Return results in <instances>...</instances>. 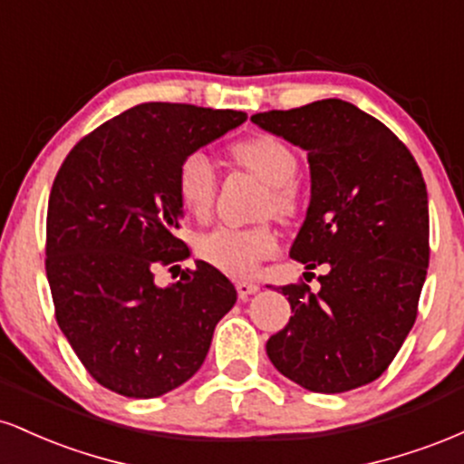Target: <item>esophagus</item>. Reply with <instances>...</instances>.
<instances>
[{
    "mask_svg": "<svg viewBox=\"0 0 464 464\" xmlns=\"http://www.w3.org/2000/svg\"><path fill=\"white\" fill-rule=\"evenodd\" d=\"M236 287H237L239 299H248V296H253L255 292H259V285L257 284H250V281H237Z\"/></svg>",
    "mask_w": 464,
    "mask_h": 464,
    "instance_id": "esophagus-1",
    "label": "esophagus"
}]
</instances>
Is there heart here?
<instances>
[{
  "instance_id": "b5f03b06",
  "label": "heart",
  "mask_w": 464,
  "mask_h": 464,
  "mask_svg": "<svg viewBox=\"0 0 464 464\" xmlns=\"http://www.w3.org/2000/svg\"><path fill=\"white\" fill-rule=\"evenodd\" d=\"M236 161L268 183L264 196V214L279 220H292L301 211L303 194L296 183L299 157L287 143L276 137L259 135L233 148ZM177 189L185 211L198 220L211 214L218 194V172L205 150H191L180 159L177 169ZM276 233L270 225L257 227H218L198 237L196 250L207 264L231 276H250L259 262L276 253Z\"/></svg>"
}]
</instances>
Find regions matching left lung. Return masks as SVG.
Returning <instances> with one entry per match:
<instances>
[{"mask_svg":"<svg viewBox=\"0 0 464 464\" xmlns=\"http://www.w3.org/2000/svg\"><path fill=\"white\" fill-rule=\"evenodd\" d=\"M250 120L307 152L312 198L290 257L327 264L321 290L290 284V323L266 343L275 369L312 392H344L388 369L417 321L430 264L428 189L403 141L329 98Z\"/></svg>","mask_w":464,"mask_h":464,"instance_id":"left-lung-1","label":"left lung"}]
</instances>
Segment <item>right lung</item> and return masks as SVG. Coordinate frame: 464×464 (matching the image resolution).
Segmentation results:
<instances>
[{
	"label": "right lung",
	"mask_w": 464,
	"mask_h": 464,
	"mask_svg": "<svg viewBox=\"0 0 464 464\" xmlns=\"http://www.w3.org/2000/svg\"><path fill=\"white\" fill-rule=\"evenodd\" d=\"M244 120L242 111L137 104L82 137L58 169L45 242L56 323L89 375L117 395L152 399L185 384L236 305V287L211 264L198 259L168 287L154 270L189 257L177 237L180 159Z\"/></svg>",
	"instance_id": "1"
}]
</instances>
